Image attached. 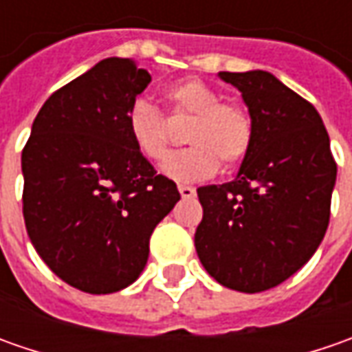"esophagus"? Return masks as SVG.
<instances>
[{
  "mask_svg": "<svg viewBox=\"0 0 352 352\" xmlns=\"http://www.w3.org/2000/svg\"><path fill=\"white\" fill-rule=\"evenodd\" d=\"M178 192H180V196H182L184 199L196 196V188H192V186H184V184L178 186Z\"/></svg>",
  "mask_w": 352,
  "mask_h": 352,
  "instance_id": "1",
  "label": "esophagus"
}]
</instances>
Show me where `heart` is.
I'll return each instance as SVG.
<instances>
[{
    "mask_svg": "<svg viewBox=\"0 0 352 352\" xmlns=\"http://www.w3.org/2000/svg\"><path fill=\"white\" fill-rule=\"evenodd\" d=\"M164 100L174 117H190L186 141L190 146L170 153L162 172L178 182L211 178L223 162L233 168L252 146V119L235 102H219L221 96L210 84L188 78L170 84ZM125 127L137 153L148 160H160L168 146V123L148 98H135L125 111Z\"/></svg>",
    "mask_w": 352,
    "mask_h": 352,
    "instance_id": "heart-1",
    "label": "heart"
}]
</instances>
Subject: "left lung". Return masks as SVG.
I'll return each instance as SVG.
<instances>
[{"label": "left lung", "instance_id": "obj_1", "mask_svg": "<svg viewBox=\"0 0 352 352\" xmlns=\"http://www.w3.org/2000/svg\"><path fill=\"white\" fill-rule=\"evenodd\" d=\"M252 119V146L233 182L201 186L199 263L221 286L274 288L323 241L337 178L329 135L316 107L264 70L219 72Z\"/></svg>", "mask_w": 352, "mask_h": 352}]
</instances>
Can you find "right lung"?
Returning a JSON list of instances; mask_svg holds the SVG:
<instances>
[{
	"instance_id": "obj_1",
	"label": "right lung",
	"mask_w": 352,
	"mask_h": 352,
	"mask_svg": "<svg viewBox=\"0 0 352 352\" xmlns=\"http://www.w3.org/2000/svg\"><path fill=\"white\" fill-rule=\"evenodd\" d=\"M148 84L131 58L98 62L45 102L21 155L34 250L88 294H113L141 276L155 227L180 199L125 127L129 103Z\"/></svg>"
}]
</instances>
